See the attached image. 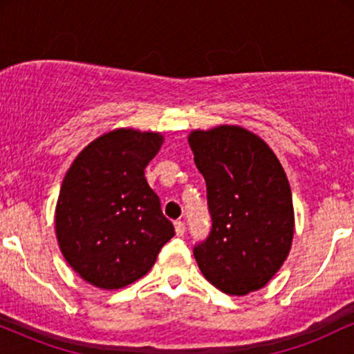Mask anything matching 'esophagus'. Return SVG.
<instances>
[{
  "instance_id": "esophagus-1",
  "label": "esophagus",
  "mask_w": 354,
  "mask_h": 354,
  "mask_svg": "<svg viewBox=\"0 0 354 354\" xmlns=\"http://www.w3.org/2000/svg\"><path fill=\"white\" fill-rule=\"evenodd\" d=\"M174 231H176L178 236H183V234H185V231H186V225H185V223L181 221V219H178V221L174 223Z\"/></svg>"
}]
</instances>
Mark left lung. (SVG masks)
Returning a JSON list of instances; mask_svg holds the SVG:
<instances>
[{
	"label": "left lung",
	"instance_id": "obj_1",
	"mask_svg": "<svg viewBox=\"0 0 354 354\" xmlns=\"http://www.w3.org/2000/svg\"><path fill=\"white\" fill-rule=\"evenodd\" d=\"M188 143L206 181L213 221L206 241L194 246V259L223 293L261 290L293 243V196L283 166L261 138L241 126L194 129Z\"/></svg>",
	"mask_w": 354,
	"mask_h": 354
}]
</instances>
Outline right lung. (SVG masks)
I'll return each instance as SVG.
<instances>
[{"mask_svg":"<svg viewBox=\"0 0 354 354\" xmlns=\"http://www.w3.org/2000/svg\"><path fill=\"white\" fill-rule=\"evenodd\" d=\"M161 133L118 128L91 141L64 174L55 230L64 259L84 281L120 290L151 270L174 236L145 168Z\"/></svg>","mask_w":354,"mask_h":354,"instance_id":"right-lung-1","label":"right lung"}]
</instances>
